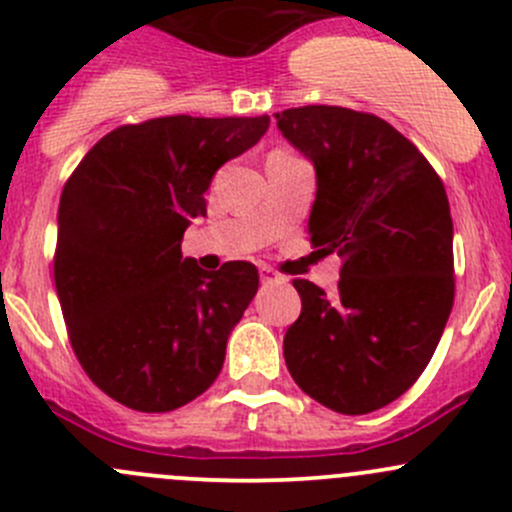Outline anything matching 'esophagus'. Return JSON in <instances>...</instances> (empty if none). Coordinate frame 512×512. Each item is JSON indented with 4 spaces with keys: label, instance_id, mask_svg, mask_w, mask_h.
Here are the masks:
<instances>
[{
    "label": "esophagus",
    "instance_id": "obj_1",
    "mask_svg": "<svg viewBox=\"0 0 512 512\" xmlns=\"http://www.w3.org/2000/svg\"><path fill=\"white\" fill-rule=\"evenodd\" d=\"M260 277H262V282H265V285H270V282H282V280H285V277L277 275V272L272 270L270 265H262L260 267Z\"/></svg>",
    "mask_w": 512,
    "mask_h": 512
}]
</instances>
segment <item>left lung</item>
I'll use <instances>...</instances> for the list:
<instances>
[{
    "instance_id": "left-lung-1",
    "label": "left lung",
    "mask_w": 512,
    "mask_h": 512,
    "mask_svg": "<svg viewBox=\"0 0 512 512\" xmlns=\"http://www.w3.org/2000/svg\"><path fill=\"white\" fill-rule=\"evenodd\" d=\"M317 173L309 240L342 257L339 289L294 280L302 314L285 361L304 394L347 416L399 399L436 352L453 307L446 188L384 118L342 106L275 113Z\"/></svg>"
}]
</instances>
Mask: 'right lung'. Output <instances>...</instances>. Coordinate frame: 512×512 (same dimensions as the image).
I'll return each mask as SVG.
<instances>
[{
  "mask_svg": "<svg viewBox=\"0 0 512 512\" xmlns=\"http://www.w3.org/2000/svg\"><path fill=\"white\" fill-rule=\"evenodd\" d=\"M270 116H165L106 133L66 180L54 282L71 347L118 404L163 414L218 379L227 337L260 287L250 262L200 270L183 232L205 218L215 170Z\"/></svg>",
  "mask_w": 512,
  "mask_h": 512,
  "instance_id": "right-lung-1",
  "label": "right lung"
}]
</instances>
